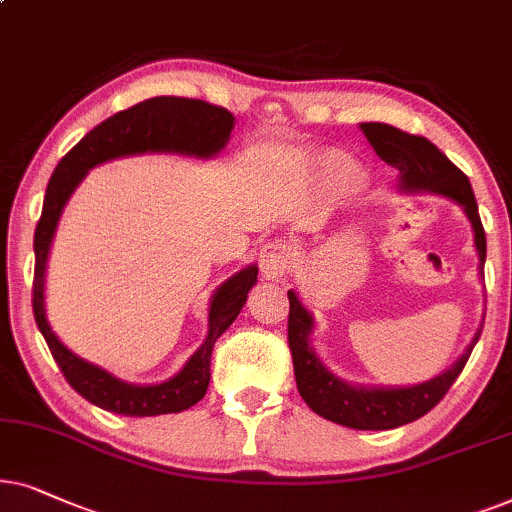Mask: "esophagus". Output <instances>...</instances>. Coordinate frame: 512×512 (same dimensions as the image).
I'll return each mask as SVG.
<instances>
[{
    "label": "esophagus",
    "instance_id": "esophagus-1",
    "mask_svg": "<svg viewBox=\"0 0 512 512\" xmlns=\"http://www.w3.org/2000/svg\"><path fill=\"white\" fill-rule=\"evenodd\" d=\"M292 260H295V250H292V245L283 241H274L262 248L260 269L269 281H281V278L290 271Z\"/></svg>",
    "mask_w": 512,
    "mask_h": 512
}]
</instances>
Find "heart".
<instances>
[{
  "mask_svg": "<svg viewBox=\"0 0 512 512\" xmlns=\"http://www.w3.org/2000/svg\"><path fill=\"white\" fill-rule=\"evenodd\" d=\"M318 180L332 192H351L363 182V170L346 154L332 152L318 159Z\"/></svg>",
  "mask_w": 512,
  "mask_h": 512,
  "instance_id": "b5f03b06",
  "label": "heart"
}]
</instances>
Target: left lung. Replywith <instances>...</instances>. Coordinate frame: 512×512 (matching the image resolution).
Listing matches in <instances>:
<instances>
[{"mask_svg":"<svg viewBox=\"0 0 512 512\" xmlns=\"http://www.w3.org/2000/svg\"><path fill=\"white\" fill-rule=\"evenodd\" d=\"M360 128H363L367 142L374 147L379 159L400 170V192L442 194L466 210L475 231V248H478L482 271L487 257V238L468 177L431 140L421 138V135L405 133L388 124H360ZM288 299V344L299 395L323 419L335 421L339 426L358 428V431H388V428L405 426L431 412L461 374L482 332L480 327L466 353L449 370L431 381H424V384L407 388L351 386L335 377L323 365V360L316 356V351L309 344L313 330L311 313L304 309V304L292 290L288 292Z\"/></svg>","mask_w":512,"mask_h":512,"instance_id":"obj_1","label":"left lung"}]
</instances>
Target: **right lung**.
<instances>
[{
  "instance_id": "add662e5",
  "label": "right lung",
  "mask_w": 512,
  "mask_h": 512,
  "mask_svg": "<svg viewBox=\"0 0 512 512\" xmlns=\"http://www.w3.org/2000/svg\"><path fill=\"white\" fill-rule=\"evenodd\" d=\"M234 131V114L229 109L210 105L206 100L175 98L159 95L145 102L117 112L88 131L70 152H67L53 170L46 187L42 217L34 231V283H32V309L51 356L56 358L67 384L88 403L102 410L124 414V417H156V414L182 412L199 403L210 384V356L217 337L234 323L241 313L252 285L257 283V267L250 264L224 281L210 302L208 337L201 349L187 360V365L173 379L154 386L126 384L79 358L56 337L46 320L44 309V276L46 260L58 220L74 189L91 168L119 156H133L145 152H170L208 159L222 152Z\"/></svg>"
}]
</instances>
